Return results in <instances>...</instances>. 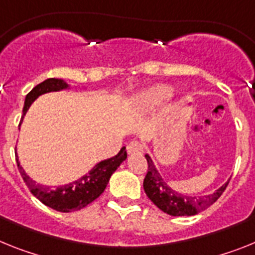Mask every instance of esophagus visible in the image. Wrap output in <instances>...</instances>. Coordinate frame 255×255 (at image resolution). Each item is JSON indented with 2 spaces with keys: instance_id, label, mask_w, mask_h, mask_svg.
I'll return each mask as SVG.
<instances>
[{
  "instance_id": "esophagus-1",
  "label": "esophagus",
  "mask_w": 255,
  "mask_h": 255,
  "mask_svg": "<svg viewBox=\"0 0 255 255\" xmlns=\"http://www.w3.org/2000/svg\"><path fill=\"white\" fill-rule=\"evenodd\" d=\"M127 152L129 155L141 154L142 152V145L138 141H130L127 145Z\"/></svg>"
}]
</instances>
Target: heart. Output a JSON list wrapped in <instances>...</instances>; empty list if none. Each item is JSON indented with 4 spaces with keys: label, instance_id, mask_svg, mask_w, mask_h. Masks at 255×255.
I'll return each instance as SVG.
<instances>
[{
    "label": "heart",
    "instance_id": "heart-1",
    "mask_svg": "<svg viewBox=\"0 0 255 255\" xmlns=\"http://www.w3.org/2000/svg\"><path fill=\"white\" fill-rule=\"evenodd\" d=\"M173 95V88L168 85H156L150 88L141 91L140 94L134 97V104L137 109L147 112L156 106L161 105L163 103Z\"/></svg>",
    "mask_w": 255,
    "mask_h": 255
}]
</instances>
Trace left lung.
Wrapping results in <instances>:
<instances>
[{
  "instance_id": "obj_1",
  "label": "left lung",
  "mask_w": 255,
  "mask_h": 255,
  "mask_svg": "<svg viewBox=\"0 0 255 255\" xmlns=\"http://www.w3.org/2000/svg\"><path fill=\"white\" fill-rule=\"evenodd\" d=\"M145 158L147 160L149 169H147V173H146L145 180H143V190H145L147 198L161 212H164L169 216L180 217L198 214L199 212L205 210L208 207L213 204L229 185V181H227L221 187H218L216 191L204 195V196L183 194L178 190L172 189V186H169V183L161 177L149 154H145Z\"/></svg>"
}]
</instances>
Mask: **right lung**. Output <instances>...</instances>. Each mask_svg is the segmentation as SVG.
I'll use <instances>...</instances> for the list:
<instances>
[{
  "label": "right lung",
  "mask_w": 255,
  "mask_h": 255,
  "mask_svg": "<svg viewBox=\"0 0 255 255\" xmlns=\"http://www.w3.org/2000/svg\"><path fill=\"white\" fill-rule=\"evenodd\" d=\"M70 88H72V86L68 82L57 78H48L42 82V83H39V85L35 86L29 94L25 96L21 122H23L26 112L29 110L30 105L41 95L48 94V92L70 90ZM15 155H16V163L19 172H20L21 177H23L24 182L29 187L30 192L45 205L57 210V212H63V213H69V212L79 210L82 208L87 207L94 200H96L103 194L104 190L106 189L112 174L127 159L126 147H122L121 151L115 156L106 159V160L99 161L97 164L94 165V168L88 173L79 177L78 180L60 186H46L32 180L30 176L26 174L24 168L20 165V161H19V158H17V152H15Z\"/></svg>",
  "instance_id": "add662e5"
}]
</instances>
